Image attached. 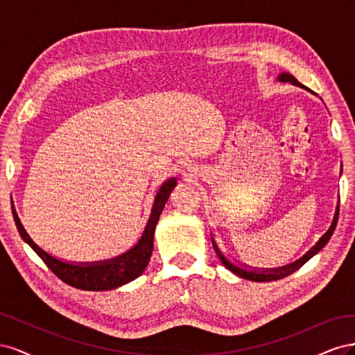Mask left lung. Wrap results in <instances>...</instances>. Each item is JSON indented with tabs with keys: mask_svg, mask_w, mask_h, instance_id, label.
Instances as JSON below:
<instances>
[{
	"mask_svg": "<svg viewBox=\"0 0 355 355\" xmlns=\"http://www.w3.org/2000/svg\"><path fill=\"white\" fill-rule=\"evenodd\" d=\"M277 80L280 81V83H292L293 85H297V87H300V89H305L306 92H311L308 87H305V85L300 84V83L293 77V75H290L288 72H282V73L277 77ZM311 93L315 94L314 92H311ZM340 171H342V168H340ZM338 216H339V201H338V204H336L335 216H333L330 228L327 230V232L323 235V237H321L313 247H311V249H309L302 257H299L297 261H295V262H292V263H288V265H284V266H280V268H265V270L262 268V270H261V268H252V266H247V265H243V263L239 265V263L232 262V261L230 259V257L225 256V253L220 250V247L218 245L216 240H214L213 234H211V243H213V247H214V252H216V254L219 256V259H220V262L223 263V266L228 268V270H230L231 272H234L235 275H239V277H241V278H245V280H250V282H274V280H280V278H284V277L290 275L292 272H295V271L299 270V268L302 266L305 262H308V261L311 259V257H313L314 254H317L321 249H323V247L327 244V241L330 240L333 231H335V228H336Z\"/></svg>",
	"mask_w": 355,
	"mask_h": 355,
	"instance_id": "1",
	"label": "left lung"
}]
</instances>
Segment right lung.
Here are the masks:
<instances>
[{
    "label": "right lung",
    "instance_id": "obj_1",
    "mask_svg": "<svg viewBox=\"0 0 355 355\" xmlns=\"http://www.w3.org/2000/svg\"><path fill=\"white\" fill-rule=\"evenodd\" d=\"M176 185H178V179L171 178V179H167L157 191V196L154 198L153 210H151V216L148 219V223L141 240H139L130 250H127L125 253L106 261L77 263V262L58 259V257L51 256L46 250H42L41 247L35 244L34 240L29 237V234L25 231L24 225L20 222L15 209H13V218L22 240L31 245V249L34 250L42 261H44V263L60 278L62 282H65L67 284L81 290L102 292V290H112L116 287H121L144 274L145 268L148 266V262L151 259V254H153L154 234H155L159 214L163 211L171 191L175 189Z\"/></svg>",
    "mask_w": 355,
    "mask_h": 355
}]
</instances>
